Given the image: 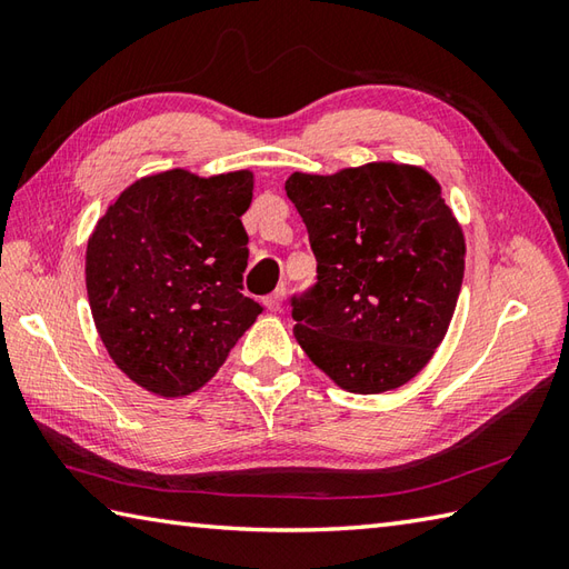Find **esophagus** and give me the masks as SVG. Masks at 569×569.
<instances>
[{"instance_id":"34e87169","label":"esophagus","mask_w":569,"mask_h":569,"mask_svg":"<svg viewBox=\"0 0 569 569\" xmlns=\"http://www.w3.org/2000/svg\"><path fill=\"white\" fill-rule=\"evenodd\" d=\"M283 300H286V291H283V288H276L271 296L263 298V306H266V310L278 312V310L283 308Z\"/></svg>"}]
</instances>
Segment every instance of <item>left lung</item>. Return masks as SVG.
<instances>
[{
	"instance_id": "8db88e82",
	"label": "left lung",
	"mask_w": 569,
	"mask_h": 569,
	"mask_svg": "<svg viewBox=\"0 0 569 569\" xmlns=\"http://www.w3.org/2000/svg\"><path fill=\"white\" fill-rule=\"evenodd\" d=\"M318 283L293 298V335L345 391L408 383L445 340L465 276V234L426 168L373 161L291 173Z\"/></svg>"
}]
</instances>
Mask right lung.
Instances as JSON below:
<instances>
[{
    "mask_svg": "<svg viewBox=\"0 0 569 569\" xmlns=\"http://www.w3.org/2000/svg\"><path fill=\"white\" fill-rule=\"evenodd\" d=\"M253 173L143 176L94 224L84 286L94 328L127 377L156 396L198 391L257 322L241 293Z\"/></svg>",
    "mask_w": 569,
    "mask_h": 569,
    "instance_id": "obj_1",
    "label": "right lung"
}]
</instances>
